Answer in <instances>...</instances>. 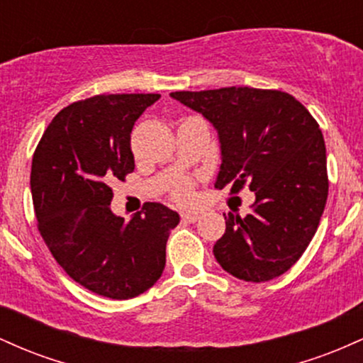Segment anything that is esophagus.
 Returning a JSON list of instances; mask_svg holds the SVG:
<instances>
[{"label": "esophagus", "mask_w": 363, "mask_h": 363, "mask_svg": "<svg viewBox=\"0 0 363 363\" xmlns=\"http://www.w3.org/2000/svg\"><path fill=\"white\" fill-rule=\"evenodd\" d=\"M181 218H182V222L194 223L199 220V215L198 213H181Z\"/></svg>", "instance_id": "1"}]
</instances>
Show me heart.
<instances>
[{"instance_id": "1", "label": "heart", "mask_w": 363, "mask_h": 363, "mask_svg": "<svg viewBox=\"0 0 363 363\" xmlns=\"http://www.w3.org/2000/svg\"><path fill=\"white\" fill-rule=\"evenodd\" d=\"M170 196H172L174 199H176L177 203H182V205H186V203H189L191 199H193V182L189 181V179H179L172 184V189H170Z\"/></svg>"}]
</instances>
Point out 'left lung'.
<instances>
[{"mask_svg": "<svg viewBox=\"0 0 363 363\" xmlns=\"http://www.w3.org/2000/svg\"><path fill=\"white\" fill-rule=\"evenodd\" d=\"M218 133L222 165L215 187L256 194L252 211L225 215L216 261L244 281L289 272L314 237L328 199L326 145L318 121L290 94L251 86L172 91Z\"/></svg>", "mask_w": 363, "mask_h": 363, "instance_id": "1", "label": "left lung"}]
</instances>
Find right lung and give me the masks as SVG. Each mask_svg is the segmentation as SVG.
Instances as JSON below:
<instances>
[{
    "label": "right lung",
    "mask_w": 363,
    "mask_h": 363,
    "mask_svg": "<svg viewBox=\"0 0 363 363\" xmlns=\"http://www.w3.org/2000/svg\"><path fill=\"white\" fill-rule=\"evenodd\" d=\"M158 94H111L57 112L32 158L30 191L45 245L74 281L126 301L147 291L165 268L179 215L147 203L129 222L111 211L116 179L135 170L131 131Z\"/></svg>",
    "instance_id": "obj_1"
}]
</instances>
